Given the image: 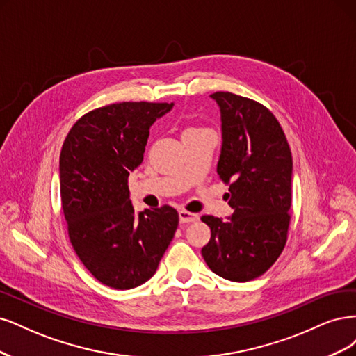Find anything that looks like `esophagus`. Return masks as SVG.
Listing matches in <instances>:
<instances>
[{"label":"esophagus","mask_w":356,"mask_h":356,"mask_svg":"<svg viewBox=\"0 0 356 356\" xmlns=\"http://www.w3.org/2000/svg\"><path fill=\"white\" fill-rule=\"evenodd\" d=\"M179 219H180V223H192V222H197L200 219V216L195 213H189L186 210H180Z\"/></svg>","instance_id":"1"}]
</instances>
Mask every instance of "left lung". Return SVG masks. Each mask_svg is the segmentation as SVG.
<instances>
[{
  "mask_svg": "<svg viewBox=\"0 0 356 356\" xmlns=\"http://www.w3.org/2000/svg\"><path fill=\"white\" fill-rule=\"evenodd\" d=\"M222 149L217 173L229 183L227 220L202 216L211 238L201 254L219 277L247 282L282 253L290 225L293 158L273 113L260 103L217 91Z\"/></svg>",
  "mask_w": 356,
  "mask_h": 356,
  "instance_id": "left-lung-1",
  "label": "left lung"
}]
</instances>
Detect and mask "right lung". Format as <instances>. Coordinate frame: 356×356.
<instances>
[{"mask_svg": "<svg viewBox=\"0 0 356 356\" xmlns=\"http://www.w3.org/2000/svg\"><path fill=\"white\" fill-rule=\"evenodd\" d=\"M173 103L122 102L86 113L62 146L60 197L71 244L93 277L130 290L154 277L179 225L163 205L134 213L129 176L143 161L151 125Z\"/></svg>", "mask_w": 356, "mask_h": 356, "instance_id": "add662e5", "label": "right lung"}]
</instances>
